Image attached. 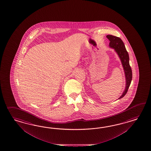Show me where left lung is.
<instances>
[{"instance_id":"obj_1","label":"left lung","mask_w":151,"mask_h":151,"mask_svg":"<svg viewBox=\"0 0 151 151\" xmlns=\"http://www.w3.org/2000/svg\"><path fill=\"white\" fill-rule=\"evenodd\" d=\"M106 37L110 40V46L111 47L114 48L115 51L118 54L120 59L121 60L122 64L124 67L126 79V85L123 92V94L119 99H121L124 97L126 93L127 92L128 88L130 86L132 78V69L129 64V55L128 52L126 50L125 46L124 45V42L119 37H115L111 35H108Z\"/></svg>"}]
</instances>
